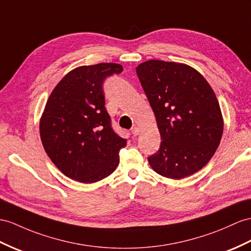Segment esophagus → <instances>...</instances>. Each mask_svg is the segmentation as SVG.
I'll list each match as a JSON object with an SVG mask.
<instances>
[{"label": "esophagus", "mask_w": 251, "mask_h": 251, "mask_svg": "<svg viewBox=\"0 0 251 251\" xmlns=\"http://www.w3.org/2000/svg\"><path fill=\"white\" fill-rule=\"evenodd\" d=\"M140 133V129L138 126H134V127H132V134L134 136H136V135H138V134Z\"/></svg>", "instance_id": "esophagus-1"}]
</instances>
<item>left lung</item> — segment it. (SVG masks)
Instances as JSON below:
<instances>
[{
	"label": "left lung",
	"instance_id": "1",
	"mask_svg": "<svg viewBox=\"0 0 251 251\" xmlns=\"http://www.w3.org/2000/svg\"><path fill=\"white\" fill-rule=\"evenodd\" d=\"M136 73L162 139L160 150L148 157L150 166L174 180L199 172L215 153L224 131L210 84L193 67L175 62L147 60Z\"/></svg>",
	"mask_w": 251,
	"mask_h": 251
}]
</instances>
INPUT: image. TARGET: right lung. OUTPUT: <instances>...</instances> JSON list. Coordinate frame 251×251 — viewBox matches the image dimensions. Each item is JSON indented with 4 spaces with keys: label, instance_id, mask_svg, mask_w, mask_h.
Listing matches in <instances>:
<instances>
[{
    "label": "right lung",
    "instance_id": "right-lung-1",
    "mask_svg": "<svg viewBox=\"0 0 251 251\" xmlns=\"http://www.w3.org/2000/svg\"><path fill=\"white\" fill-rule=\"evenodd\" d=\"M122 70L114 63L77 67L49 97L40 118V138L55 166L72 180L95 183L118 166L126 140L112 129L102 85Z\"/></svg>",
    "mask_w": 251,
    "mask_h": 251
}]
</instances>
